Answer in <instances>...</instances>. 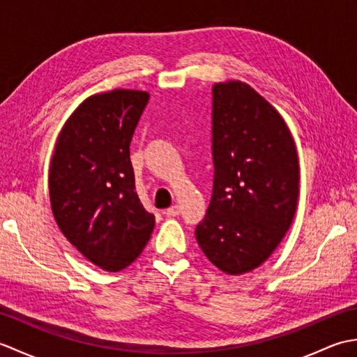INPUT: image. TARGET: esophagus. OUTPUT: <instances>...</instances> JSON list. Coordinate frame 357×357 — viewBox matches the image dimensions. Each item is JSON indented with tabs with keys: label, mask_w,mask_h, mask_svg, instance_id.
<instances>
[{
	"label": "esophagus",
	"mask_w": 357,
	"mask_h": 357,
	"mask_svg": "<svg viewBox=\"0 0 357 357\" xmlns=\"http://www.w3.org/2000/svg\"><path fill=\"white\" fill-rule=\"evenodd\" d=\"M164 213L169 216V218H174V216H179L181 215V208L178 206H172L170 208H167Z\"/></svg>",
	"instance_id": "34e87169"
}]
</instances>
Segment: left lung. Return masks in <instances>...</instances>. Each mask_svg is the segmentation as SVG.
<instances>
[{"label":"left lung","mask_w":357,"mask_h":357,"mask_svg":"<svg viewBox=\"0 0 357 357\" xmlns=\"http://www.w3.org/2000/svg\"><path fill=\"white\" fill-rule=\"evenodd\" d=\"M213 195L196 241L227 275L268 259L298 207L299 161L293 136L273 105L242 81L213 86Z\"/></svg>","instance_id":"1"}]
</instances>
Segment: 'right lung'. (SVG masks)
Returning a JSON list of instances; mask_svg holds the SVG:
<instances>
[{
  "mask_svg": "<svg viewBox=\"0 0 357 357\" xmlns=\"http://www.w3.org/2000/svg\"><path fill=\"white\" fill-rule=\"evenodd\" d=\"M149 98L130 89L86 98L64 123L50 161V206L59 230L110 273L142 253L155 227L135 192L130 162V141Z\"/></svg>",
  "mask_w": 357,
  "mask_h": 357,
  "instance_id": "add662e5",
  "label": "right lung"
}]
</instances>
